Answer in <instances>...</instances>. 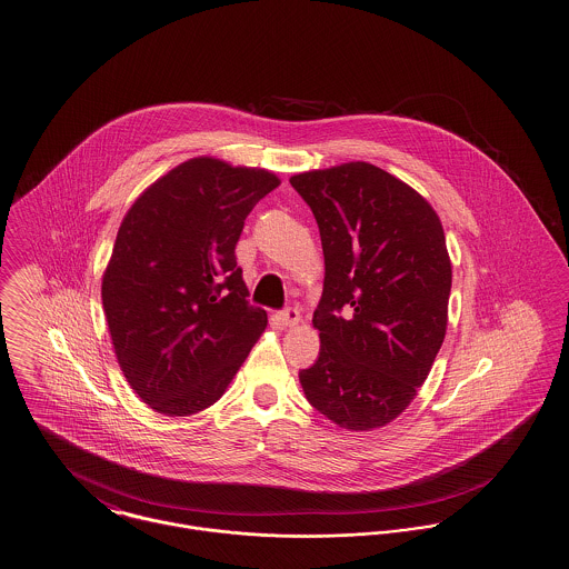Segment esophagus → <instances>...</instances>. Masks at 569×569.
Here are the masks:
<instances>
[{
	"label": "esophagus",
	"mask_w": 569,
	"mask_h": 569,
	"mask_svg": "<svg viewBox=\"0 0 569 569\" xmlns=\"http://www.w3.org/2000/svg\"><path fill=\"white\" fill-rule=\"evenodd\" d=\"M277 320L283 326H297L300 320V313H298L297 307H286L277 313Z\"/></svg>",
	"instance_id": "esophagus-1"
}]
</instances>
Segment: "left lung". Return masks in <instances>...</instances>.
I'll list each match as a JSON object with an SVG mask.
<instances>
[{"label":"left lung","mask_w":569,"mask_h":569,"mask_svg":"<svg viewBox=\"0 0 569 569\" xmlns=\"http://www.w3.org/2000/svg\"><path fill=\"white\" fill-rule=\"evenodd\" d=\"M325 249L318 360L298 373L335 425L392 422L425 383L448 326L452 267L433 207L390 172L350 162L295 174Z\"/></svg>","instance_id":"1"}]
</instances>
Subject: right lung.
<instances>
[{
    "label": "right lung",
    "instance_id": "obj_1",
    "mask_svg": "<svg viewBox=\"0 0 569 569\" xmlns=\"http://www.w3.org/2000/svg\"><path fill=\"white\" fill-rule=\"evenodd\" d=\"M277 186L269 170L193 158L123 217L102 305L119 367L151 409L191 416L213 406L267 328L234 247L244 217Z\"/></svg>",
    "mask_w": 569,
    "mask_h": 569
}]
</instances>
